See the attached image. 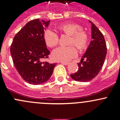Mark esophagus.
Returning <instances> with one entry per match:
<instances>
[{
    "label": "esophagus",
    "instance_id": "obj_1",
    "mask_svg": "<svg viewBox=\"0 0 120 120\" xmlns=\"http://www.w3.org/2000/svg\"><path fill=\"white\" fill-rule=\"evenodd\" d=\"M60 63H61V64H64V65H66V66H67V65L69 64V63L64 62V61H60Z\"/></svg>",
    "mask_w": 120,
    "mask_h": 120
}]
</instances>
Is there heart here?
Here are the masks:
<instances>
[{
    "instance_id": "heart-1",
    "label": "heart",
    "mask_w": 120,
    "mask_h": 120,
    "mask_svg": "<svg viewBox=\"0 0 120 120\" xmlns=\"http://www.w3.org/2000/svg\"><path fill=\"white\" fill-rule=\"evenodd\" d=\"M57 30L61 33L70 35L69 45H74L79 50L86 48L88 37L86 32L81 29L79 25L75 23L67 22L59 25ZM44 39L49 47L56 46L59 43V37L52 30H47L45 32ZM77 50L74 46L67 47L60 46L53 50V59L56 61H68L77 55Z\"/></svg>"
}]
</instances>
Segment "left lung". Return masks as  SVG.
<instances>
[{
    "instance_id": "1",
    "label": "left lung",
    "mask_w": 120,
    "mask_h": 120,
    "mask_svg": "<svg viewBox=\"0 0 120 120\" xmlns=\"http://www.w3.org/2000/svg\"><path fill=\"white\" fill-rule=\"evenodd\" d=\"M89 21L91 24L92 41L78 63L77 72L70 75L74 80L78 82H88L94 79L102 68L107 54L103 35L94 23Z\"/></svg>"
}]
</instances>
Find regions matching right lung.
Wrapping results in <instances>:
<instances>
[{
	"label": "right lung",
	"mask_w": 120,
	"mask_h": 120,
	"mask_svg": "<svg viewBox=\"0 0 120 120\" xmlns=\"http://www.w3.org/2000/svg\"><path fill=\"white\" fill-rule=\"evenodd\" d=\"M50 21H30L17 34L10 47L15 68L22 79L30 84L44 83L50 78L56 63L43 61L49 57L44 39L45 30Z\"/></svg>",
	"instance_id": "add662e5"
}]
</instances>
